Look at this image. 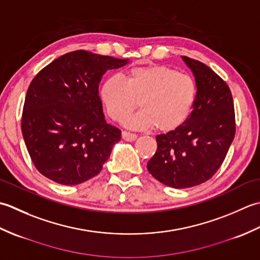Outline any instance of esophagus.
I'll list each match as a JSON object with an SVG mask.
<instances>
[{
    "label": "esophagus",
    "mask_w": 260,
    "mask_h": 260,
    "mask_svg": "<svg viewBox=\"0 0 260 260\" xmlns=\"http://www.w3.org/2000/svg\"><path fill=\"white\" fill-rule=\"evenodd\" d=\"M121 137H123V140H125L127 142H134L137 139V135L133 134V133H129V132L123 131L121 132Z\"/></svg>",
    "instance_id": "34e87169"
}]
</instances>
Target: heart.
<instances>
[{"label": "heart", "mask_w": 260, "mask_h": 260, "mask_svg": "<svg viewBox=\"0 0 260 260\" xmlns=\"http://www.w3.org/2000/svg\"><path fill=\"white\" fill-rule=\"evenodd\" d=\"M197 87L192 77L165 64H148L127 71L125 80L112 76L103 82L99 97L110 118L126 120L134 129L170 132L184 123L196 102Z\"/></svg>", "instance_id": "heart-1"}]
</instances>
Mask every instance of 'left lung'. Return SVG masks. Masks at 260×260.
I'll use <instances>...</instances> for the list:
<instances>
[{
    "mask_svg": "<svg viewBox=\"0 0 260 260\" xmlns=\"http://www.w3.org/2000/svg\"><path fill=\"white\" fill-rule=\"evenodd\" d=\"M196 77L193 110L183 124L156 136L157 150L147 170L163 184L186 189L211 179L235 139L233 95L225 81L208 66L183 56Z\"/></svg>",
    "mask_w": 260,
    "mask_h": 260,
    "instance_id": "left-lung-1",
    "label": "left lung"
}]
</instances>
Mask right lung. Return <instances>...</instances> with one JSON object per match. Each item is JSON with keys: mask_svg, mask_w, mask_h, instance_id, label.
I'll return each instance as SVG.
<instances>
[{"mask_svg": "<svg viewBox=\"0 0 260 260\" xmlns=\"http://www.w3.org/2000/svg\"><path fill=\"white\" fill-rule=\"evenodd\" d=\"M128 59L68 52L41 69L27 88L21 129L37 170L64 185L96 176L120 131L106 123L98 86Z\"/></svg>", "mask_w": 260, "mask_h": 260, "instance_id": "obj_1", "label": "right lung"}]
</instances>
